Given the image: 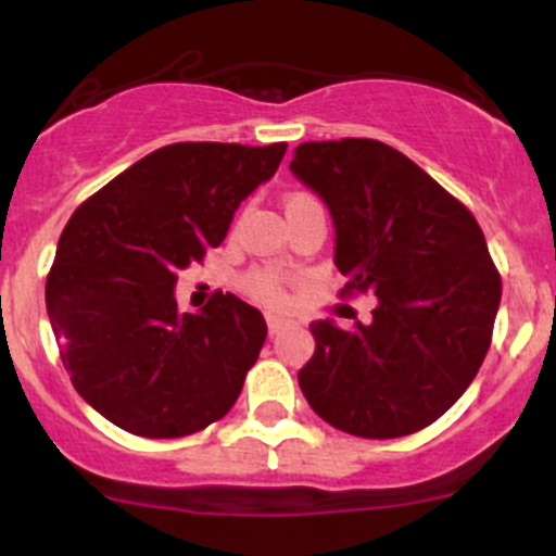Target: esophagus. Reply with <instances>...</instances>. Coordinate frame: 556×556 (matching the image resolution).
<instances>
[{
	"instance_id": "obj_1",
	"label": "esophagus",
	"mask_w": 556,
	"mask_h": 556,
	"mask_svg": "<svg viewBox=\"0 0 556 556\" xmlns=\"http://www.w3.org/2000/svg\"><path fill=\"white\" fill-rule=\"evenodd\" d=\"M266 323H268V332H271V336H274V332L279 330V327H282V319H279V317H274V314H268V317H266Z\"/></svg>"
}]
</instances>
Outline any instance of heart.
Masks as SVG:
<instances>
[{
    "label": "heart",
    "mask_w": 556,
    "mask_h": 556,
    "mask_svg": "<svg viewBox=\"0 0 556 556\" xmlns=\"http://www.w3.org/2000/svg\"><path fill=\"white\" fill-rule=\"evenodd\" d=\"M298 200H312L308 194H290L288 202H298ZM244 288H248V293L253 298H258V301L268 303V306H277V303H282L285 298V290H282V279H279L277 271H271V268H255V271H250L248 277H244Z\"/></svg>",
    "instance_id": "b5f03b06"
}]
</instances>
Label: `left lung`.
<instances>
[{"mask_svg":"<svg viewBox=\"0 0 556 556\" xmlns=\"http://www.w3.org/2000/svg\"><path fill=\"white\" fill-rule=\"evenodd\" d=\"M290 170L323 197L349 295L376 293L372 323H312L298 370L312 410L336 429L394 440L434 424L490 349L501 277L475 215L381 140H308Z\"/></svg>","mask_w":556,"mask_h":556,"instance_id":"1","label":"left lung"}]
</instances>
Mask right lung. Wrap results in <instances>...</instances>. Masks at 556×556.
<instances>
[{"mask_svg":"<svg viewBox=\"0 0 556 556\" xmlns=\"http://www.w3.org/2000/svg\"><path fill=\"white\" fill-rule=\"evenodd\" d=\"M288 143H170L81 202L47 274V314L81 400L151 440L202 431L231 410L266 341L231 293L180 312V268L226 239L233 213L277 173Z\"/></svg>","mask_w":556,"mask_h":556,"instance_id":"right-lung-1","label":"right lung"}]
</instances>
